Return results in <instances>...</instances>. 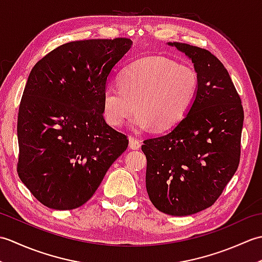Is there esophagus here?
Segmentation results:
<instances>
[{"label": "esophagus", "mask_w": 262, "mask_h": 262, "mask_svg": "<svg viewBox=\"0 0 262 262\" xmlns=\"http://www.w3.org/2000/svg\"><path fill=\"white\" fill-rule=\"evenodd\" d=\"M129 147H130L132 149H138V148L141 147V142L138 141L136 137L130 136V137H129Z\"/></svg>", "instance_id": "obj_1"}]
</instances>
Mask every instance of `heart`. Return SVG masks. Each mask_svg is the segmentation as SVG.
Returning a JSON list of instances; mask_svg holds the SVG:
<instances>
[{"label":"heart","instance_id":"obj_1","mask_svg":"<svg viewBox=\"0 0 262 262\" xmlns=\"http://www.w3.org/2000/svg\"><path fill=\"white\" fill-rule=\"evenodd\" d=\"M199 89V76L191 66L161 56L138 59L119 75V86L102 93V114L107 124L121 126L135 113L133 127L170 130L190 111Z\"/></svg>","mask_w":262,"mask_h":262}]
</instances>
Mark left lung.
Segmentation results:
<instances>
[{
    "label": "left lung",
    "mask_w": 262,
    "mask_h": 262,
    "mask_svg": "<svg viewBox=\"0 0 262 262\" xmlns=\"http://www.w3.org/2000/svg\"><path fill=\"white\" fill-rule=\"evenodd\" d=\"M191 59L199 76L196 100L168 134L143 142L146 190L160 211L172 216L210 207L240 163L244 113L229 72L207 49L169 42Z\"/></svg>",
    "instance_id": "8db88e82"
}]
</instances>
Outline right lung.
Instances as JSON below:
<instances>
[{
	"label": "right lung",
	"instance_id": "right-lung-1",
	"mask_svg": "<svg viewBox=\"0 0 262 262\" xmlns=\"http://www.w3.org/2000/svg\"><path fill=\"white\" fill-rule=\"evenodd\" d=\"M128 38L89 39L55 48L33 66L19 107V178L48 208L90 199L128 146L105 122L102 93Z\"/></svg>",
	"mask_w": 262,
	"mask_h": 262
}]
</instances>
